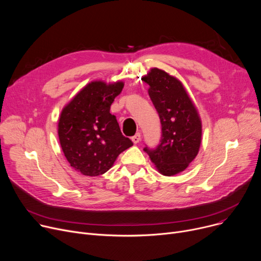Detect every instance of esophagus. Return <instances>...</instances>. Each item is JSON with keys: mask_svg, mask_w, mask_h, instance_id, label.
Segmentation results:
<instances>
[{"mask_svg": "<svg viewBox=\"0 0 261 261\" xmlns=\"http://www.w3.org/2000/svg\"><path fill=\"white\" fill-rule=\"evenodd\" d=\"M132 141H133L135 144H137V143H139L140 141H141V135H140V133H138V134H136L134 137H132Z\"/></svg>", "mask_w": 261, "mask_h": 261, "instance_id": "34e87169", "label": "esophagus"}]
</instances>
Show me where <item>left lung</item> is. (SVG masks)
<instances>
[{"label": "left lung", "mask_w": 261, "mask_h": 261, "mask_svg": "<svg viewBox=\"0 0 261 261\" xmlns=\"http://www.w3.org/2000/svg\"><path fill=\"white\" fill-rule=\"evenodd\" d=\"M159 114L162 136L155 148L144 147L160 173L184 171L198 153L202 121L182 83L163 70L153 68L143 77Z\"/></svg>", "instance_id": "obj_1"}]
</instances>
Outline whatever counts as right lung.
<instances>
[{
  "label": "right lung",
  "mask_w": 261,
  "mask_h": 261,
  "mask_svg": "<svg viewBox=\"0 0 261 261\" xmlns=\"http://www.w3.org/2000/svg\"><path fill=\"white\" fill-rule=\"evenodd\" d=\"M123 87L122 82H92L62 111L59 142L70 165L84 175L103 174L117 156L133 145L120 130L116 116L110 113Z\"/></svg>",
  "instance_id": "1"
}]
</instances>
